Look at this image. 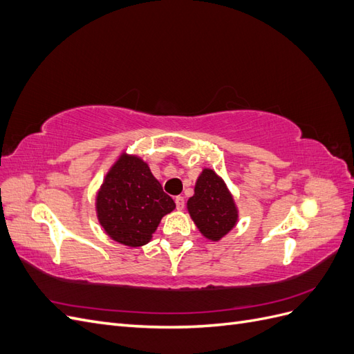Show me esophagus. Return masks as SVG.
I'll list each match as a JSON object with an SVG mask.
<instances>
[{
  "label": "esophagus",
  "instance_id": "esophagus-1",
  "mask_svg": "<svg viewBox=\"0 0 354 354\" xmlns=\"http://www.w3.org/2000/svg\"><path fill=\"white\" fill-rule=\"evenodd\" d=\"M185 205H186L185 198L183 196H177L176 198V207H177V209H183Z\"/></svg>",
  "mask_w": 354,
  "mask_h": 354
}]
</instances>
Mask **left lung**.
Listing matches in <instances>:
<instances>
[{"instance_id":"obj_1","label":"left lung","mask_w":354,"mask_h":354,"mask_svg":"<svg viewBox=\"0 0 354 354\" xmlns=\"http://www.w3.org/2000/svg\"><path fill=\"white\" fill-rule=\"evenodd\" d=\"M187 211L199 232L217 242L236 226L238 208L223 178L203 168L195 185V195L187 201Z\"/></svg>"}]
</instances>
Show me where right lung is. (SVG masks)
I'll return each mask as SVG.
<instances>
[{"label":"right lung","mask_w":354,"mask_h":354,"mask_svg":"<svg viewBox=\"0 0 354 354\" xmlns=\"http://www.w3.org/2000/svg\"><path fill=\"white\" fill-rule=\"evenodd\" d=\"M176 208L142 158L122 153L106 174L95 211L106 234L137 248L152 239L164 216Z\"/></svg>","instance_id":"add662e5"}]
</instances>
